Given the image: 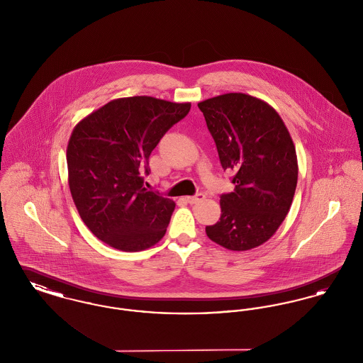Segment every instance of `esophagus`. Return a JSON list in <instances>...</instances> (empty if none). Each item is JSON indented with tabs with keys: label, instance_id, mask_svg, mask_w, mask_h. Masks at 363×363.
Returning <instances> with one entry per match:
<instances>
[{
	"label": "esophagus",
	"instance_id": "esophagus-1",
	"mask_svg": "<svg viewBox=\"0 0 363 363\" xmlns=\"http://www.w3.org/2000/svg\"><path fill=\"white\" fill-rule=\"evenodd\" d=\"M204 199H206V196H204L203 193H199V194H196V196H189V197H186V201H188L189 204H197V203L203 201Z\"/></svg>",
	"mask_w": 363,
	"mask_h": 363
}]
</instances>
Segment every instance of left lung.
Wrapping results in <instances>:
<instances>
[{
    "label": "left lung",
    "instance_id": "obj_1",
    "mask_svg": "<svg viewBox=\"0 0 363 363\" xmlns=\"http://www.w3.org/2000/svg\"><path fill=\"white\" fill-rule=\"evenodd\" d=\"M225 170L235 189L220 196L222 215L207 225L211 241L245 252L268 241L289 213L298 162L286 125L259 98L230 92L199 104Z\"/></svg>",
    "mask_w": 363,
    "mask_h": 363
}]
</instances>
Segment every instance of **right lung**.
I'll use <instances>...</instances> for the list:
<instances>
[{
  "instance_id": "right-lung-1",
  "label": "right lung",
  "mask_w": 363,
  "mask_h": 363,
  "mask_svg": "<svg viewBox=\"0 0 363 363\" xmlns=\"http://www.w3.org/2000/svg\"><path fill=\"white\" fill-rule=\"evenodd\" d=\"M189 110L152 96L120 98L74 126L67 148L70 194L96 238L122 252L163 238L175 203L145 189L143 173L160 138Z\"/></svg>"
}]
</instances>
